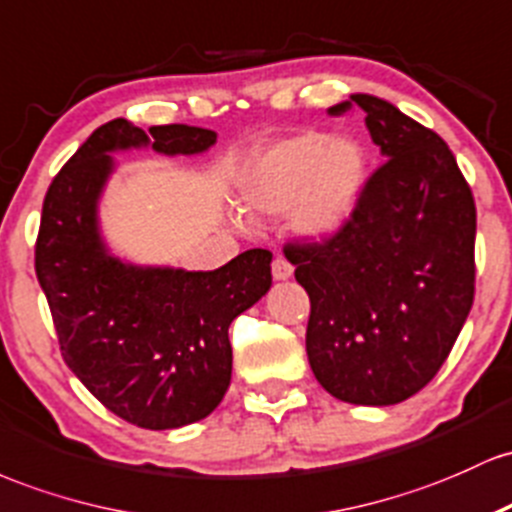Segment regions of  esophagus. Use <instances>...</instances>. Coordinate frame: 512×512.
<instances>
[{
  "mask_svg": "<svg viewBox=\"0 0 512 512\" xmlns=\"http://www.w3.org/2000/svg\"><path fill=\"white\" fill-rule=\"evenodd\" d=\"M292 273H295V268H292V263L287 261V258L278 256L273 261V278L275 280H290Z\"/></svg>",
  "mask_w": 512,
  "mask_h": 512,
  "instance_id": "1",
  "label": "esophagus"
}]
</instances>
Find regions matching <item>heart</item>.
<instances>
[{
	"instance_id": "b5f03b06",
	"label": "heart",
	"mask_w": 512,
	"mask_h": 512,
	"mask_svg": "<svg viewBox=\"0 0 512 512\" xmlns=\"http://www.w3.org/2000/svg\"><path fill=\"white\" fill-rule=\"evenodd\" d=\"M367 181L365 149L346 135L304 130L256 154L241 181V205L251 215H285L309 239L336 234L353 217ZM244 225L241 217H234Z\"/></svg>"
}]
</instances>
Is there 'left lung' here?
<instances>
[{
	"label": "left lung",
	"mask_w": 512,
	"mask_h": 512,
	"mask_svg": "<svg viewBox=\"0 0 512 512\" xmlns=\"http://www.w3.org/2000/svg\"><path fill=\"white\" fill-rule=\"evenodd\" d=\"M382 166L324 244H290L307 290V358L321 387L355 406L421 392L474 302L476 208L450 147L389 101L353 94ZM350 101L329 108L341 116Z\"/></svg>",
	"instance_id": "1"
}]
</instances>
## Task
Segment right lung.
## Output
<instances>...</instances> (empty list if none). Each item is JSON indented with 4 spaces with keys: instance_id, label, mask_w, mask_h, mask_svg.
Masks as SVG:
<instances>
[{
    "instance_id": "1",
    "label": "right lung",
    "mask_w": 512,
    "mask_h": 512,
    "mask_svg": "<svg viewBox=\"0 0 512 512\" xmlns=\"http://www.w3.org/2000/svg\"><path fill=\"white\" fill-rule=\"evenodd\" d=\"M215 130L116 118L89 135L45 193L36 275L65 363L132 426L181 428L220 406L232 380L229 324L271 290L273 254L251 249L217 271L140 266L116 256L99 203L116 152L203 154Z\"/></svg>"
}]
</instances>
